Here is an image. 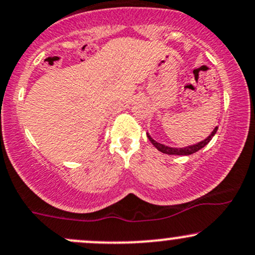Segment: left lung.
<instances>
[{"label":"left lung","mask_w":255,"mask_h":255,"mask_svg":"<svg viewBox=\"0 0 255 255\" xmlns=\"http://www.w3.org/2000/svg\"><path fill=\"white\" fill-rule=\"evenodd\" d=\"M216 130H218V127L214 128V130L210 133V135H209L208 138H205L204 140L199 141V143H197V144H193V145L184 146V148H172V146H167V145H165V144L157 143L156 140H154V139L150 136L149 133H146V135H148L149 140L151 141L152 145H154L155 148L159 150V151L163 152V154H167V155H192V154H194V152H197L198 150L204 148L206 144H208L209 141L213 139V136L215 135Z\"/></svg>","instance_id":"obj_1"}]
</instances>
